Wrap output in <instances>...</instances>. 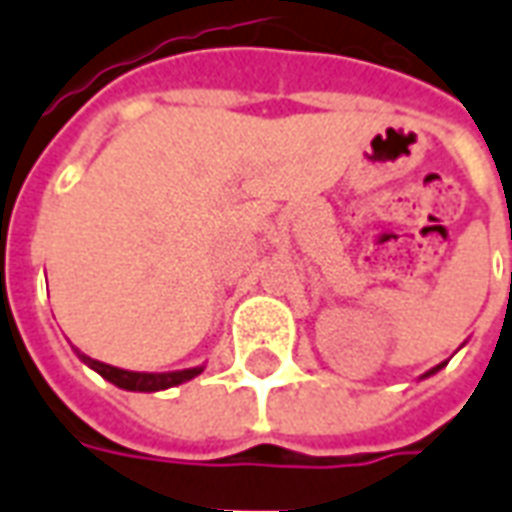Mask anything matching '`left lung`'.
<instances>
[{
    "instance_id": "8db88e82",
    "label": "left lung",
    "mask_w": 512,
    "mask_h": 512,
    "mask_svg": "<svg viewBox=\"0 0 512 512\" xmlns=\"http://www.w3.org/2000/svg\"><path fill=\"white\" fill-rule=\"evenodd\" d=\"M441 368H443V363H438V366L430 368V371H427V374H421V380H424V377H432V374H435V371H441Z\"/></svg>"
}]
</instances>
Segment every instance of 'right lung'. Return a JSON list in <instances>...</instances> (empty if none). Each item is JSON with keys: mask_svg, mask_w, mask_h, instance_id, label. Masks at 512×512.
<instances>
[{"mask_svg": "<svg viewBox=\"0 0 512 512\" xmlns=\"http://www.w3.org/2000/svg\"><path fill=\"white\" fill-rule=\"evenodd\" d=\"M77 357H80L88 368H94L96 374H102L107 382H113L116 388L138 393L166 391V388H174V385L194 380V377H199V374L205 371V366L182 368V371H163V374H155V371H127V368L110 366V363H102V360H94V357L80 355V352H77Z\"/></svg>", "mask_w": 512, "mask_h": 512, "instance_id": "obj_1", "label": "right lung"}]
</instances>
